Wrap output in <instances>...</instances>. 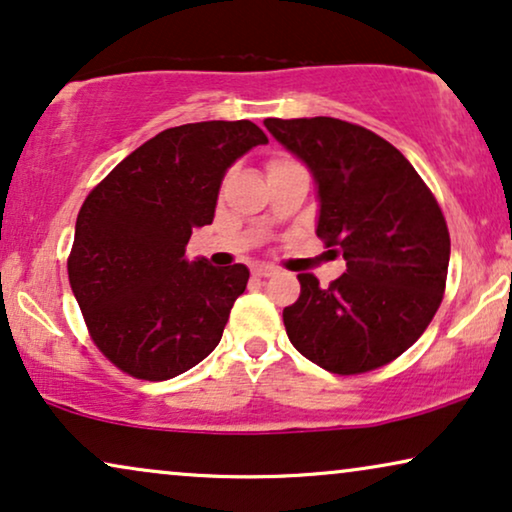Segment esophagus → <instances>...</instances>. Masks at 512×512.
Here are the masks:
<instances>
[{"instance_id":"34e87169","label":"esophagus","mask_w":512,"mask_h":512,"mask_svg":"<svg viewBox=\"0 0 512 512\" xmlns=\"http://www.w3.org/2000/svg\"><path fill=\"white\" fill-rule=\"evenodd\" d=\"M277 270L270 268V265H256L254 277H275Z\"/></svg>"}]
</instances>
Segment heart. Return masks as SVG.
I'll return each mask as SVG.
<instances>
[{"instance_id": "heart-1", "label": "heart", "mask_w": 512, "mask_h": 512, "mask_svg": "<svg viewBox=\"0 0 512 512\" xmlns=\"http://www.w3.org/2000/svg\"><path fill=\"white\" fill-rule=\"evenodd\" d=\"M282 163H286V160H272L270 167H275V165H282ZM270 167H268V170H270Z\"/></svg>"}]
</instances>
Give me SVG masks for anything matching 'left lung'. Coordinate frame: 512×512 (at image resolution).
Listing matches in <instances>:
<instances>
[{
  "mask_svg": "<svg viewBox=\"0 0 512 512\" xmlns=\"http://www.w3.org/2000/svg\"><path fill=\"white\" fill-rule=\"evenodd\" d=\"M263 125L310 170L317 235L347 263L331 286L300 272V298L284 307L291 345L338 375L394 361L443 300L450 233L436 198L396 146L361 125L328 116Z\"/></svg>",
  "mask_w": 512,
  "mask_h": 512,
  "instance_id": "1",
  "label": "left lung"
}]
</instances>
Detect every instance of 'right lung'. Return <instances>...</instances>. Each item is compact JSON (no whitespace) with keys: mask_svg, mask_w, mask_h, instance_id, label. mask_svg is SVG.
<instances>
[{"mask_svg":"<svg viewBox=\"0 0 512 512\" xmlns=\"http://www.w3.org/2000/svg\"><path fill=\"white\" fill-rule=\"evenodd\" d=\"M265 132L251 121H202L158 132L83 202L67 261L95 345L139 380H170L214 352L247 265L186 261L193 230L214 221L228 167Z\"/></svg>","mask_w":512,"mask_h":512,"instance_id":"add662e5","label":"right lung"}]
</instances>
